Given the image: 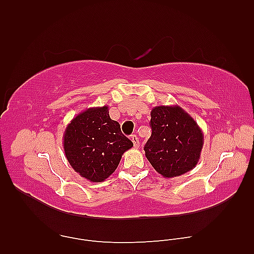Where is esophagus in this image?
I'll return each mask as SVG.
<instances>
[{
    "instance_id": "esophagus-1",
    "label": "esophagus",
    "mask_w": 254,
    "mask_h": 254,
    "mask_svg": "<svg viewBox=\"0 0 254 254\" xmlns=\"http://www.w3.org/2000/svg\"><path fill=\"white\" fill-rule=\"evenodd\" d=\"M131 141L133 142L134 147L137 148L139 146V142H138V137L136 135H131Z\"/></svg>"
}]
</instances>
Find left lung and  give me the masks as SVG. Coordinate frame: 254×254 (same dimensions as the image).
<instances>
[{
    "label": "left lung",
    "instance_id": "1",
    "mask_svg": "<svg viewBox=\"0 0 254 254\" xmlns=\"http://www.w3.org/2000/svg\"><path fill=\"white\" fill-rule=\"evenodd\" d=\"M152 135L145 144V156L165 178L192 170L204 144L201 127L179 106H157L150 111Z\"/></svg>",
    "mask_w": 254,
    "mask_h": 254
}]
</instances>
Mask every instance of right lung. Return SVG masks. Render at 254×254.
I'll list each match as a JSON object with an SVG mask.
<instances>
[{
  "label": "right lung",
  "mask_w": 254,
  "mask_h": 254,
  "mask_svg": "<svg viewBox=\"0 0 254 254\" xmlns=\"http://www.w3.org/2000/svg\"><path fill=\"white\" fill-rule=\"evenodd\" d=\"M133 146L108 107L88 108L67 124L63 135L64 153L72 168L91 182L112 175L122 155Z\"/></svg>",
  "instance_id": "1"
}]
</instances>
